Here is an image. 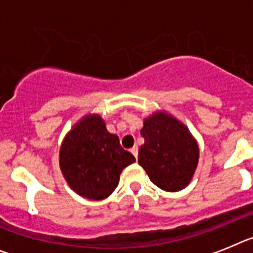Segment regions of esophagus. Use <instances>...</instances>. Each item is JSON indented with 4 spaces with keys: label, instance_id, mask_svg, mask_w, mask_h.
Here are the masks:
<instances>
[{
    "label": "esophagus",
    "instance_id": "1",
    "mask_svg": "<svg viewBox=\"0 0 253 253\" xmlns=\"http://www.w3.org/2000/svg\"><path fill=\"white\" fill-rule=\"evenodd\" d=\"M131 152H132V155H133V156H135V158L137 159V155H138V149H137V146H133V147H132Z\"/></svg>",
    "mask_w": 253,
    "mask_h": 253
}]
</instances>
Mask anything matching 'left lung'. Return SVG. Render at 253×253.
Here are the masks:
<instances>
[{"label": "left lung", "instance_id": "1", "mask_svg": "<svg viewBox=\"0 0 253 253\" xmlns=\"http://www.w3.org/2000/svg\"><path fill=\"white\" fill-rule=\"evenodd\" d=\"M140 133L145 143L138 149V164L150 180L165 192L186 188L199 160V146L188 127L158 111L143 120Z\"/></svg>", "mask_w": 253, "mask_h": 253}]
</instances>
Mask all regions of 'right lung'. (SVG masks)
<instances>
[{"label": "right lung", "mask_w": 253, "mask_h": 253, "mask_svg": "<svg viewBox=\"0 0 253 253\" xmlns=\"http://www.w3.org/2000/svg\"><path fill=\"white\" fill-rule=\"evenodd\" d=\"M122 149L118 136L110 133L99 115L82 117L65 135L59 151V165L68 185L87 199L110 197L126 166L135 163Z\"/></svg>", "instance_id": "add662e5"}]
</instances>
